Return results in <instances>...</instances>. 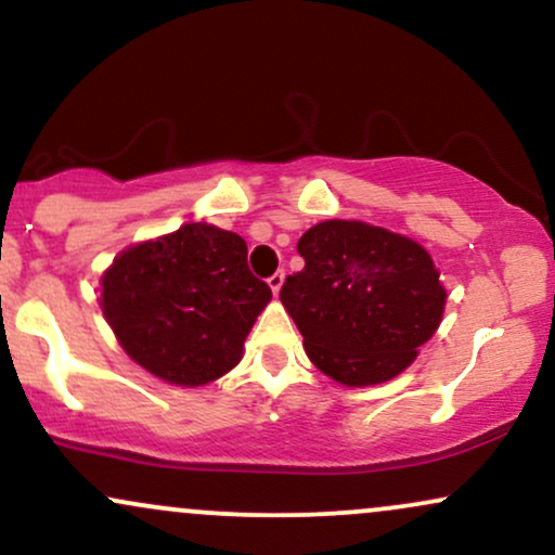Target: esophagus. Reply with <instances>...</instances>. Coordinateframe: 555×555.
<instances>
[{
  "instance_id": "34e87169",
  "label": "esophagus",
  "mask_w": 555,
  "mask_h": 555,
  "mask_svg": "<svg viewBox=\"0 0 555 555\" xmlns=\"http://www.w3.org/2000/svg\"><path fill=\"white\" fill-rule=\"evenodd\" d=\"M282 284H284V271H276V273H273V276H269V286H271L273 295H279Z\"/></svg>"
}]
</instances>
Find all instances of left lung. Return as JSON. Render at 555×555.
Masks as SVG:
<instances>
[{
	"mask_svg": "<svg viewBox=\"0 0 555 555\" xmlns=\"http://www.w3.org/2000/svg\"><path fill=\"white\" fill-rule=\"evenodd\" d=\"M305 269L279 299L318 371L344 386L393 378L436 334L446 292L425 247L362 221H321L302 234Z\"/></svg>",
	"mask_w": 555,
	"mask_h": 555,
	"instance_id": "8db88e82",
	"label": "left lung"
}]
</instances>
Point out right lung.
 Segmentation results:
<instances>
[{"instance_id":"right-lung-1","label":"right lung","mask_w":555,"mask_h":555,"mask_svg":"<svg viewBox=\"0 0 555 555\" xmlns=\"http://www.w3.org/2000/svg\"><path fill=\"white\" fill-rule=\"evenodd\" d=\"M101 308L138 365L177 386L232 371L271 286L247 269L240 234L184 224L114 258Z\"/></svg>"}]
</instances>
